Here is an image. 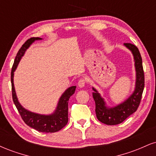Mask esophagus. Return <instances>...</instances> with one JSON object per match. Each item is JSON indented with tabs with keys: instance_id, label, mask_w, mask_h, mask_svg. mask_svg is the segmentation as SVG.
<instances>
[{
	"instance_id": "esophagus-1",
	"label": "esophagus",
	"mask_w": 156,
	"mask_h": 156,
	"mask_svg": "<svg viewBox=\"0 0 156 156\" xmlns=\"http://www.w3.org/2000/svg\"><path fill=\"white\" fill-rule=\"evenodd\" d=\"M86 84V80L83 79V78H81V79H80L78 80V87H80V88H82V87H83L84 86H85Z\"/></svg>"
}]
</instances>
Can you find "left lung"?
I'll list each match as a JSON object with an SVG mask.
<instances>
[{"instance_id": "left-lung-1", "label": "left lung", "mask_w": 156, "mask_h": 156, "mask_svg": "<svg viewBox=\"0 0 156 156\" xmlns=\"http://www.w3.org/2000/svg\"><path fill=\"white\" fill-rule=\"evenodd\" d=\"M124 45L131 51L133 55L136 69L135 89L131 95L122 103L114 107H108L101 94L94 87L92 96L95 102V112L98 119L105 125H114L120 124L130 115L137 110L140 103L144 87V76L142 67V59L136 46L130 43Z\"/></svg>"}]
</instances>
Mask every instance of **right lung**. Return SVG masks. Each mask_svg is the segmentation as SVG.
Returning a JSON list of instances; mask_svg holds the SVG:
<instances>
[{
  "label": "right lung",
  "mask_w": 156,
  "mask_h": 156,
  "mask_svg": "<svg viewBox=\"0 0 156 156\" xmlns=\"http://www.w3.org/2000/svg\"><path fill=\"white\" fill-rule=\"evenodd\" d=\"M41 39H42L39 37H32L28 39L17 52L12 69V73H11L12 99L21 117L27 125L42 133H54L62 129L67 124L68 101H69V98L75 93L76 89V86H73L66 89L65 92L60 97L55 110L53 113L51 114H47V115L31 112L23 107L17 99L15 86H14V73L17 69L20 61L24 55L26 50L30 47V45L36 40H41Z\"/></svg>",
  "instance_id": "obj_1"
}]
</instances>
